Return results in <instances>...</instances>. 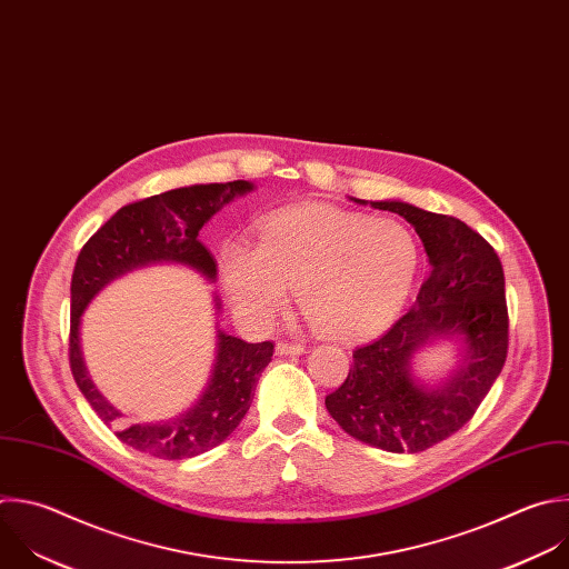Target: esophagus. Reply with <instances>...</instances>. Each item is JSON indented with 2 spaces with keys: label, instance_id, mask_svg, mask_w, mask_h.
<instances>
[{
  "label": "esophagus",
  "instance_id": "34e87169",
  "mask_svg": "<svg viewBox=\"0 0 569 569\" xmlns=\"http://www.w3.org/2000/svg\"><path fill=\"white\" fill-rule=\"evenodd\" d=\"M277 355H301V352H306V346L303 343H297V341H279L277 343Z\"/></svg>",
  "mask_w": 569,
  "mask_h": 569
}]
</instances>
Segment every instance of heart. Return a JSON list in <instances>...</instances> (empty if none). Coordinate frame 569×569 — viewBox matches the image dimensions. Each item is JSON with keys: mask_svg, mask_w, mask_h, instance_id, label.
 Returning <instances> with one entry per match:
<instances>
[{"mask_svg": "<svg viewBox=\"0 0 569 569\" xmlns=\"http://www.w3.org/2000/svg\"><path fill=\"white\" fill-rule=\"evenodd\" d=\"M219 268L230 301L252 326H270L295 286L315 330L361 339L391 323L407 303L420 246L400 221L308 206L270 214L257 246L228 241Z\"/></svg>", "mask_w": 569, "mask_h": 569, "instance_id": "1", "label": "heart"}]
</instances>
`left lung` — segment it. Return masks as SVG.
Here are the masks:
<instances>
[{
	"instance_id": "obj_1",
	"label": "left lung",
	"mask_w": 569,
	"mask_h": 569,
	"mask_svg": "<svg viewBox=\"0 0 569 569\" xmlns=\"http://www.w3.org/2000/svg\"><path fill=\"white\" fill-rule=\"evenodd\" d=\"M407 219L431 272L413 308L382 337L352 350L343 385L326 396L332 420L355 440L391 453H420L460 431L507 359L505 274L493 248L467 223L405 201H361ZM438 340L459 346L457 368L438 386L412 372L415 355Z\"/></svg>"
}]
</instances>
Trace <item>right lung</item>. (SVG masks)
<instances>
[{
    "label": "right lung",
    "instance_id": "add662e5",
    "mask_svg": "<svg viewBox=\"0 0 569 569\" xmlns=\"http://www.w3.org/2000/svg\"><path fill=\"white\" fill-rule=\"evenodd\" d=\"M252 189L254 182L250 180L169 189L120 208L80 250L71 279V372L98 418L113 427L118 440L136 451L162 460H182L221 445L246 418L274 346L270 341L248 343L219 328L212 375L201 398L169 420L127 422L89 377L80 348L82 315L104 286L144 266L176 263L217 281V263L199 241V232L223 206ZM214 308L219 315V297H214Z\"/></svg>",
    "mask_w": 569,
    "mask_h": 569
}]
</instances>
